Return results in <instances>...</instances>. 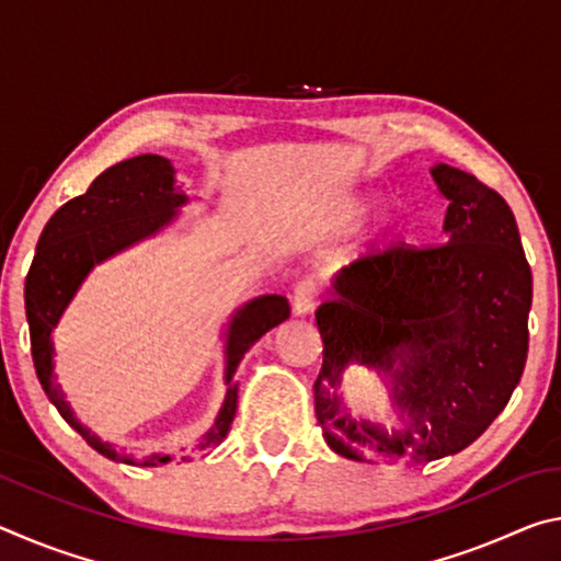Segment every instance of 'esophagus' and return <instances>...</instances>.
Returning <instances> with one entry per match:
<instances>
[{"instance_id":"34e87169","label":"esophagus","mask_w":561,"mask_h":561,"mask_svg":"<svg viewBox=\"0 0 561 561\" xmlns=\"http://www.w3.org/2000/svg\"><path fill=\"white\" fill-rule=\"evenodd\" d=\"M317 297H319V279L311 277V274H307V277H301L291 289L294 314H309V311L314 309Z\"/></svg>"}]
</instances>
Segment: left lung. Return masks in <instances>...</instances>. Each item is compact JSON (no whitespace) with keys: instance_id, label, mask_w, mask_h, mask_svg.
<instances>
[{"instance_id":"obj_1","label":"left lung","mask_w":561,"mask_h":561,"mask_svg":"<svg viewBox=\"0 0 561 561\" xmlns=\"http://www.w3.org/2000/svg\"><path fill=\"white\" fill-rule=\"evenodd\" d=\"M431 173L450 201L448 242L364 254L317 309V421L348 460L413 465L460 453L502 413L525 371L531 270L515 215L470 173L443 163ZM348 363L394 378L398 430L345 411L335 391Z\"/></svg>"}]
</instances>
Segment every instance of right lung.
Returning a JSON list of instances; mask_svg holds the SVG:
<instances>
[{"mask_svg": "<svg viewBox=\"0 0 561 561\" xmlns=\"http://www.w3.org/2000/svg\"><path fill=\"white\" fill-rule=\"evenodd\" d=\"M183 203L185 195L173 185V165L168 158L148 153L123 160V163L103 170L87 193L73 197L51 215L39 237V244H36L30 274H26L24 307L39 383L64 421L108 460L140 462L153 468V465L168 462L170 455H150V458L136 460L113 448L111 443H101L99 435H93L76 421L69 403L64 401L61 388L54 383L51 331L93 264L158 232L175 215V207ZM284 319H289V301L277 294L250 301L232 317L230 331H227V398L222 411L213 428L183 455V460L190 453H207L225 440L237 413V366L247 348L270 329L282 324Z\"/></svg>", "mask_w": 561, "mask_h": 561, "instance_id": "obj_1", "label": "right lung"}]
</instances>
